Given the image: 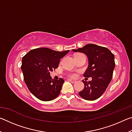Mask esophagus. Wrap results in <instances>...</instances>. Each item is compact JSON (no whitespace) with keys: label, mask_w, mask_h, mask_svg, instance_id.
Listing matches in <instances>:
<instances>
[{"label":"esophagus","mask_w":132,"mask_h":132,"mask_svg":"<svg viewBox=\"0 0 132 132\" xmlns=\"http://www.w3.org/2000/svg\"><path fill=\"white\" fill-rule=\"evenodd\" d=\"M68 81H70L71 82H72V83H75V82H76V81L75 80H73V79H68Z\"/></svg>","instance_id":"obj_1"}]
</instances>
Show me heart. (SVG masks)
Returning <instances> with one entry per match:
<instances>
[{
    "mask_svg": "<svg viewBox=\"0 0 132 132\" xmlns=\"http://www.w3.org/2000/svg\"><path fill=\"white\" fill-rule=\"evenodd\" d=\"M69 76H70V77H75L76 76V75L75 74V73H71V74H70L69 75Z\"/></svg>",
    "mask_w": 132,
    "mask_h": 132,
    "instance_id": "b5f03b06",
    "label": "heart"
}]
</instances>
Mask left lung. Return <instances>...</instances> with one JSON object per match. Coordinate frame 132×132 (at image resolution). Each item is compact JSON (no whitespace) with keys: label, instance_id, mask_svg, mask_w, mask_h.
Segmentation results:
<instances>
[{"label":"left lung","instance_id":"8db88e82","mask_svg":"<svg viewBox=\"0 0 132 132\" xmlns=\"http://www.w3.org/2000/svg\"><path fill=\"white\" fill-rule=\"evenodd\" d=\"M73 52L85 53L88 59V66L84 74L85 77H92L91 81H84V89L79 94L88 101H94L103 94L108 87L115 69V56L108 48L89 44Z\"/></svg>","mask_w":132,"mask_h":132}]
</instances>
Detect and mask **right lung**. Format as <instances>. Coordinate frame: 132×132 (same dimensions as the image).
Here are the masks:
<instances>
[{"instance_id":"1","label":"right lung","mask_w":132,"mask_h":132,"mask_svg":"<svg viewBox=\"0 0 132 132\" xmlns=\"http://www.w3.org/2000/svg\"><path fill=\"white\" fill-rule=\"evenodd\" d=\"M69 52L40 48L31 50L23 57L21 69L24 81L38 99L49 101L59 95L64 81L62 78L52 79L50 71L58 68L60 60Z\"/></svg>"}]
</instances>
